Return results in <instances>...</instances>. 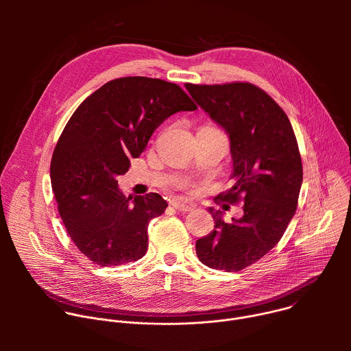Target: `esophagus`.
<instances>
[{
  "instance_id": "1",
  "label": "esophagus",
  "mask_w": 351,
  "mask_h": 351,
  "mask_svg": "<svg viewBox=\"0 0 351 351\" xmlns=\"http://www.w3.org/2000/svg\"><path fill=\"white\" fill-rule=\"evenodd\" d=\"M171 206H172L178 213H189V211H191V206L184 204V203H180V202H172Z\"/></svg>"
}]
</instances>
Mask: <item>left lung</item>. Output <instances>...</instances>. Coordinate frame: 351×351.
<instances>
[{"label":"left lung","instance_id":"obj_1","mask_svg":"<svg viewBox=\"0 0 351 351\" xmlns=\"http://www.w3.org/2000/svg\"><path fill=\"white\" fill-rule=\"evenodd\" d=\"M186 88L230 138L234 184L217 198L244 203V215L230 223L208 210L215 229L195 241V253L213 269L241 271L276 245L295 213L303 182L295 134L285 111L256 84L187 83Z\"/></svg>","mask_w":351,"mask_h":351}]
</instances>
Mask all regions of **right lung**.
I'll use <instances>...</instances> for the list:
<instances>
[{
    "instance_id": "add662e5",
    "label": "right lung",
    "mask_w": 351,
    "mask_h": 351,
    "mask_svg": "<svg viewBox=\"0 0 351 351\" xmlns=\"http://www.w3.org/2000/svg\"><path fill=\"white\" fill-rule=\"evenodd\" d=\"M194 110L180 86L144 76L110 80L76 108L58 138L49 173L64 226L90 261L117 267L147 253L148 222L168 204L157 193L125 197L117 178L168 117Z\"/></svg>"
}]
</instances>
